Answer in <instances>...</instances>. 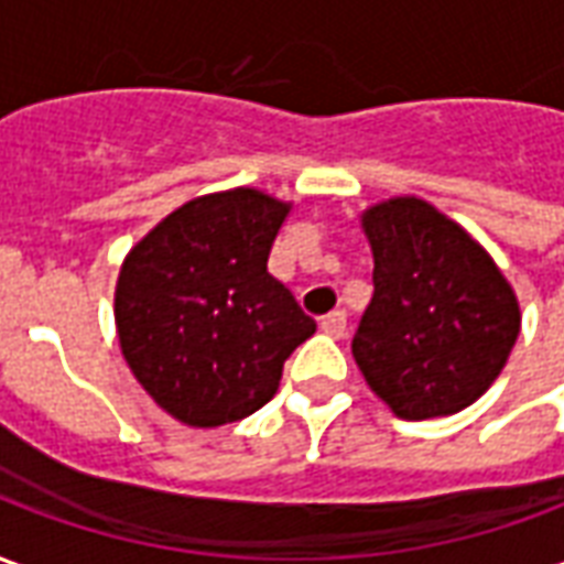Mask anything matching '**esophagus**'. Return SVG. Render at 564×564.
Masks as SVG:
<instances>
[{
	"mask_svg": "<svg viewBox=\"0 0 564 564\" xmlns=\"http://www.w3.org/2000/svg\"><path fill=\"white\" fill-rule=\"evenodd\" d=\"M319 329L326 332V335H332V338H341L344 329H347V314H344V311H332V314H326V317L319 319Z\"/></svg>",
	"mask_w": 564,
	"mask_h": 564,
	"instance_id": "esophagus-1",
	"label": "esophagus"
}]
</instances>
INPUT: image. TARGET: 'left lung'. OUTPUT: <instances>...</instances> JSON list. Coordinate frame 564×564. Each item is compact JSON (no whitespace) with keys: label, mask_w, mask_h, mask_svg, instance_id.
I'll list each match as a JSON object with an SVG mask.
<instances>
[{"label":"left lung","mask_w":564,"mask_h":564,"mask_svg":"<svg viewBox=\"0 0 564 564\" xmlns=\"http://www.w3.org/2000/svg\"><path fill=\"white\" fill-rule=\"evenodd\" d=\"M375 293L354 335L362 378L402 420L465 411L520 335L517 293L480 241L416 196L362 210Z\"/></svg>","instance_id":"1"}]
</instances>
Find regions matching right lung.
Here are the masks:
<instances>
[{
	"label": "right lung",
	"instance_id": "obj_1",
	"mask_svg": "<svg viewBox=\"0 0 564 564\" xmlns=\"http://www.w3.org/2000/svg\"><path fill=\"white\" fill-rule=\"evenodd\" d=\"M290 202L253 186L189 198L120 265L115 323L144 392L193 429L245 420L317 323L269 274Z\"/></svg>",
	"mask_w": 564,
	"mask_h": 564
}]
</instances>
